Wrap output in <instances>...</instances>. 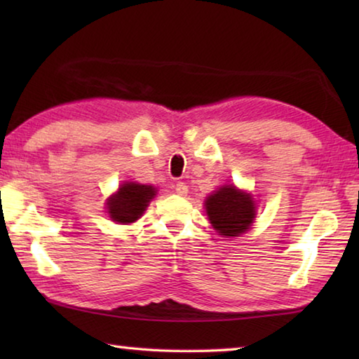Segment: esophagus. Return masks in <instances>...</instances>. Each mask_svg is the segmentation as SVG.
I'll list each match as a JSON object with an SVG mask.
<instances>
[{
	"label": "esophagus",
	"mask_w": 359,
	"mask_h": 359,
	"mask_svg": "<svg viewBox=\"0 0 359 359\" xmlns=\"http://www.w3.org/2000/svg\"><path fill=\"white\" fill-rule=\"evenodd\" d=\"M174 190H175V193L180 194V196H185L187 191H188V187H187L185 182H177V184L174 185Z\"/></svg>",
	"instance_id": "obj_1"
}]
</instances>
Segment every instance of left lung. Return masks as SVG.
<instances>
[{"label":"left lung","mask_w":359,"mask_h":359,"mask_svg":"<svg viewBox=\"0 0 359 359\" xmlns=\"http://www.w3.org/2000/svg\"><path fill=\"white\" fill-rule=\"evenodd\" d=\"M205 212L209 222L223 238H238L250 229L257 215L253 196L236 188L223 185L205 198Z\"/></svg>","instance_id":"obj_1"}]
</instances>
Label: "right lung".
<instances>
[{
  "mask_svg": "<svg viewBox=\"0 0 359 359\" xmlns=\"http://www.w3.org/2000/svg\"><path fill=\"white\" fill-rule=\"evenodd\" d=\"M156 188L151 185L136 184V182H125L118 187L117 193L107 198L106 209L109 217L120 224L135 223L141 218L149 203L155 198Z\"/></svg>",
  "mask_w": 359,
  "mask_h": 359,
  "instance_id": "1",
  "label": "right lung"
}]
</instances>
